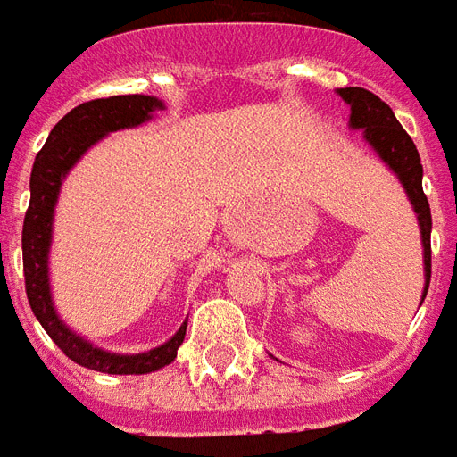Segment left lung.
Listing matches in <instances>:
<instances>
[{"instance_id":"left-lung-1","label":"left lung","mask_w":457,"mask_h":457,"mask_svg":"<svg viewBox=\"0 0 457 457\" xmlns=\"http://www.w3.org/2000/svg\"><path fill=\"white\" fill-rule=\"evenodd\" d=\"M337 94L351 108V130H363V140L385 162V167L400 179L402 188L417 212L421 246H424V293H421V303H424L428 293V280H431V208H428L427 195L421 188L424 167L419 160L417 147L411 143L407 130L400 125V120L395 118L392 108L383 99H378L373 91L361 89V87H346V89H337Z\"/></svg>"}]
</instances>
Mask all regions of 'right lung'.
Segmentation results:
<instances>
[{"mask_svg": "<svg viewBox=\"0 0 457 457\" xmlns=\"http://www.w3.org/2000/svg\"><path fill=\"white\" fill-rule=\"evenodd\" d=\"M154 111H164V101L145 94H125V96H108V99L79 104L50 130L48 140L36 154L30 171V203L23 218L21 235L23 278H26L30 310L67 358H72L79 366L108 375H145L169 366L177 358L179 346L184 344L188 320L179 327V332L171 339L143 353L104 351L84 339L82 334L70 329L60 320L50 290L48 256L53 245V220H55V205L62 181L70 174V169L82 160L84 152L104 140L108 133L147 123L154 116Z\"/></svg>", "mask_w": 457, "mask_h": 457, "instance_id": "add662e5", "label": "right lung"}]
</instances>
